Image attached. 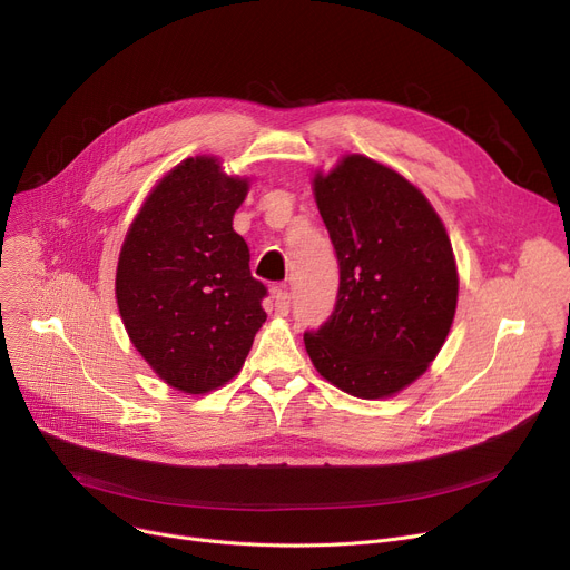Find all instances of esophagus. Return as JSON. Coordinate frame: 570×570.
<instances>
[{"label": "esophagus", "mask_w": 570, "mask_h": 570, "mask_svg": "<svg viewBox=\"0 0 570 570\" xmlns=\"http://www.w3.org/2000/svg\"><path fill=\"white\" fill-rule=\"evenodd\" d=\"M273 297H275V309L277 314H288L291 309V293L286 291V286H275L273 288Z\"/></svg>", "instance_id": "obj_1"}]
</instances>
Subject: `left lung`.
<instances>
[{"label":"left lung","instance_id":"1","mask_svg":"<svg viewBox=\"0 0 570 570\" xmlns=\"http://www.w3.org/2000/svg\"><path fill=\"white\" fill-rule=\"evenodd\" d=\"M321 219L340 263L337 303L305 333L314 367L340 391L391 397L443 346L458 307L451 239L430 200L363 155L314 177Z\"/></svg>","mask_w":570,"mask_h":570}]
</instances>
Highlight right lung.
Returning <instances> with one entry per match:
<instances>
[{
  "instance_id": "right-lung-1",
  "label": "right lung",
  "mask_w": 570,
  "mask_h": 570,
  "mask_svg": "<svg viewBox=\"0 0 570 570\" xmlns=\"http://www.w3.org/2000/svg\"><path fill=\"white\" fill-rule=\"evenodd\" d=\"M247 191L215 157L185 159L147 196L119 252V316L147 365L183 393L230 381L265 323L267 288L233 230Z\"/></svg>"
}]
</instances>
